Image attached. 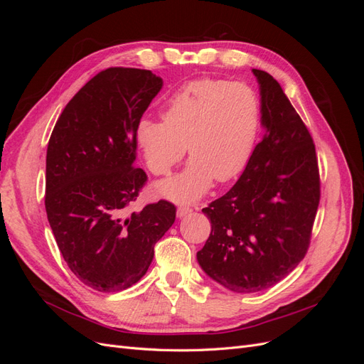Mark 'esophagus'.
Returning <instances> with one entry per match:
<instances>
[{"label":"esophagus","instance_id":"esophagus-1","mask_svg":"<svg viewBox=\"0 0 364 364\" xmlns=\"http://www.w3.org/2000/svg\"><path fill=\"white\" fill-rule=\"evenodd\" d=\"M193 211V209L190 208V206H186V205H181L179 208H178V217H185L186 214H190Z\"/></svg>","mask_w":364,"mask_h":364}]
</instances>
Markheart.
<instances>
[{"instance_id":"b5f03b06","label":"heart","mask_w":364,"mask_h":364,"mask_svg":"<svg viewBox=\"0 0 364 364\" xmlns=\"http://www.w3.org/2000/svg\"><path fill=\"white\" fill-rule=\"evenodd\" d=\"M259 126L261 105L249 85L199 79L181 86L164 103L162 121L139 119L136 144L155 176H168L188 147L190 164L159 183L158 191L176 202H191L214 179L225 183L245 171Z\"/></svg>"}]
</instances>
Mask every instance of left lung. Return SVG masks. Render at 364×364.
<instances>
[{
  "label": "left lung",
  "mask_w": 364,
  "mask_h": 364,
  "mask_svg": "<svg viewBox=\"0 0 364 364\" xmlns=\"http://www.w3.org/2000/svg\"><path fill=\"white\" fill-rule=\"evenodd\" d=\"M264 135L243 174L202 211L211 220L197 259L223 287L255 293L278 284L310 247L321 176L310 130L277 79L253 70Z\"/></svg>",
  "instance_id": "1"
}]
</instances>
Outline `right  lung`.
I'll return each instance as SVG.
<instances>
[{
	"mask_svg": "<svg viewBox=\"0 0 364 364\" xmlns=\"http://www.w3.org/2000/svg\"><path fill=\"white\" fill-rule=\"evenodd\" d=\"M162 79L149 70L98 73L65 106L47 149L46 211L70 270L97 291L144 277L176 218L168 200L129 213L147 183L136 167V126Z\"/></svg>",
	"mask_w": 364,
	"mask_h": 364,
	"instance_id": "1",
	"label": "right lung"
}]
</instances>
